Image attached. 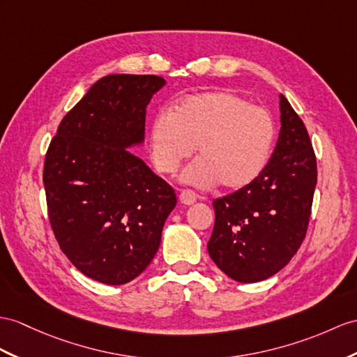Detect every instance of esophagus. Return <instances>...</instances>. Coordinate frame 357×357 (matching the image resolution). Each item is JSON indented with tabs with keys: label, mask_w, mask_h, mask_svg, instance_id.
<instances>
[{
	"label": "esophagus",
	"mask_w": 357,
	"mask_h": 357,
	"mask_svg": "<svg viewBox=\"0 0 357 357\" xmlns=\"http://www.w3.org/2000/svg\"><path fill=\"white\" fill-rule=\"evenodd\" d=\"M197 198H198L197 194L194 192V190H190V189H183V190H181V192H180V195H178L180 203H181V204H186V206L195 203Z\"/></svg>",
	"instance_id": "obj_1"
}]
</instances>
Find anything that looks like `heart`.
Masks as SVG:
<instances>
[{"mask_svg":"<svg viewBox=\"0 0 357 357\" xmlns=\"http://www.w3.org/2000/svg\"><path fill=\"white\" fill-rule=\"evenodd\" d=\"M274 137V121L264 107L229 91H212L160 110L150 127L149 153L155 171L171 176L195 146L198 159L181 172V181L236 190L262 174Z\"/></svg>","mask_w":357,"mask_h":357,"instance_id":"heart-1","label":"heart"}]
</instances>
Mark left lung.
Returning a JSON list of instances; mask_svg holds the SVG:
<instances>
[{
  "instance_id": "1",
  "label": "left lung",
  "mask_w": 357,
  "mask_h": 357,
  "mask_svg": "<svg viewBox=\"0 0 357 357\" xmlns=\"http://www.w3.org/2000/svg\"><path fill=\"white\" fill-rule=\"evenodd\" d=\"M282 128L262 174L216 198L207 250L241 283L265 280L289 264L306 238L317 186V158L306 126L280 95Z\"/></svg>"
}]
</instances>
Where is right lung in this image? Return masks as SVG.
Returning a JSON list of instances; mask_svg holds the SVG:
<instances>
[{"label":"right lung","instance_id":"1","mask_svg":"<svg viewBox=\"0 0 357 357\" xmlns=\"http://www.w3.org/2000/svg\"><path fill=\"white\" fill-rule=\"evenodd\" d=\"M159 75L100 78L60 121L43 163L51 229L84 275L132 282L158 253L174 189L130 153L144 141L146 104Z\"/></svg>","mask_w":357,"mask_h":357}]
</instances>
